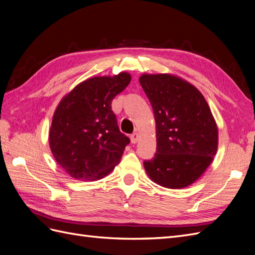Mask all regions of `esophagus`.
<instances>
[{"instance_id":"1","label":"esophagus","mask_w":255,"mask_h":255,"mask_svg":"<svg viewBox=\"0 0 255 255\" xmlns=\"http://www.w3.org/2000/svg\"><path fill=\"white\" fill-rule=\"evenodd\" d=\"M139 139H140V134L138 132H134L131 134V136H130V140H131L133 144H135V143L139 141Z\"/></svg>"}]
</instances>
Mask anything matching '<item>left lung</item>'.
<instances>
[{
    "instance_id": "obj_1",
    "label": "left lung",
    "mask_w": 255,
    "mask_h": 255,
    "mask_svg": "<svg viewBox=\"0 0 255 255\" xmlns=\"http://www.w3.org/2000/svg\"><path fill=\"white\" fill-rule=\"evenodd\" d=\"M154 111L156 154L144 161L153 182L184 188L197 181L218 151L219 131L200 91L173 74H142L139 78Z\"/></svg>"
}]
</instances>
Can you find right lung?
Listing matches in <instances>:
<instances>
[{"label": "right lung", "instance_id": "add662e5", "mask_svg": "<svg viewBox=\"0 0 255 255\" xmlns=\"http://www.w3.org/2000/svg\"><path fill=\"white\" fill-rule=\"evenodd\" d=\"M130 81L127 72L91 77L76 85L58 104L49 146L58 165L70 177L100 180L121 161L130 140L120 131L111 104Z\"/></svg>", "mask_w": 255, "mask_h": 255}]
</instances>
